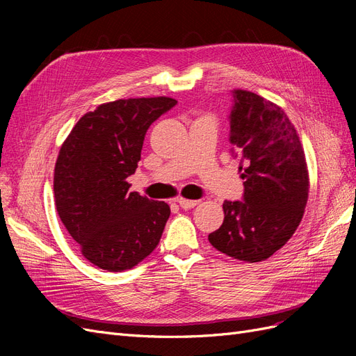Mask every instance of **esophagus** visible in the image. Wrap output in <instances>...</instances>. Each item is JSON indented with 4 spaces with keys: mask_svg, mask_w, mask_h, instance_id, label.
<instances>
[{
    "mask_svg": "<svg viewBox=\"0 0 356 356\" xmlns=\"http://www.w3.org/2000/svg\"><path fill=\"white\" fill-rule=\"evenodd\" d=\"M177 202H178V204H179L182 209H191V208H195L196 204L199 203V200H188V199H182V197H179Z\"/></svg>",
    "mask_w": 356,
    "mask_h": 356,
    "instance_id": "esophagus-1",
    "label": "esophagus"
}]
</instances>
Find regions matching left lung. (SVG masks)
<instances>
[{"label": "left lung", "instance_id": "1", "mask_svg": "<svg viewBox=\"0 0 356 356\" xmlns=\"http://www.w3.org/2000/svg\"><path fill=\"white\" fill-rule=\"evenodd\" d=\"M232 156L243 172L242 200L222 203L224 221L208 239L236 260L257 263L289 241L309 196L305 152L282 108L260 95L232 90Z\"/></svg>", "mask_w": 356, "mask_h": 356}]
</instances>
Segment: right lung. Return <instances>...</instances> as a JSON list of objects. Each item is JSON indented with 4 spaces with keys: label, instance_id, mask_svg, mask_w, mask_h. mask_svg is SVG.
I'll return each instance as SVG.
<instances>
[{
    "label": "right lung",
    "instance_id": "right-lung-1",
    "mask_svg": "<svg viewBox=\"0 0 356 356\" xmlns=\"http://www.w3.org/2000/svg\"><path fill=\"white\" fill-rule=\"evenodd\" d=\"M177 101L118 99L84 114L62 144L55 166L59 218L81 254L102 270L132 268L159 245L169 204L129 191L147 129Z\"/></svg>",
    "mask_w": 356,
    "mask_h": 356
}]
</instances>
